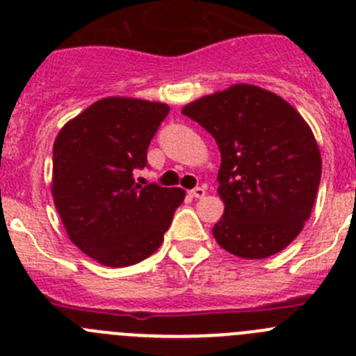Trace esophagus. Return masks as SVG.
Returning a JSON list of instances; mask_svg holds the SVG:
<instances>
[{
  "instance_id": "obj_1",
  "label": "esophagus",
  "mask_w": 356,
  "mask_h": 356,
  "mask_svg": "<svg viewBox=\"0 0 356 356\" xmlns=\"http://www.w3.org/2000/svg\"><path fill=\"white\" fill-rule=\"evenodd\" d=\"M188 194H191V197L201 199V197H204V195H206V188L204 187H195V188H192Z\"/></svg>"
}]
</instances>
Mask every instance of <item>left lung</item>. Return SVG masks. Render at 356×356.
I'll return each mask as SVG.
<instances>
[{
    "mask_svg": "<svg viewBox=\"0 0 356 356\" xmlns=\"http://www.w3.org/2000/svg\"><path fill=\"white\" fill-rule=\"evenodd\" d=\"M181 113L218 145V194L225 209L216 243L243 259H267L302 231L316 199L321 157L299 111L257 86L229 87Z\"/></svg>",
    "mask_w": 356,
    "mask_h": 356,
    "instance_id": "8db88e82",
    "label": "left lung"
}]
</instances>
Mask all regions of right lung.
Listing matches in <instances>:
<instances>
[{"label": "right lung", "instance_id": "obj_1", "mask_svg": "<svg viewBox=\"0 0 356 356\" xmlns=\"http://www.w3.org/2000/svg\"><path fill=\"white\" fill-rule=\"evenodd\" d=\"M169 106L104 97L67 122L54 143L52 195L74 246L108 267L150 257L164 241L181 188L138 185L147 150Z\"/></svg>", "mask_w": 356, "mask_h": 356}]
</instances>
